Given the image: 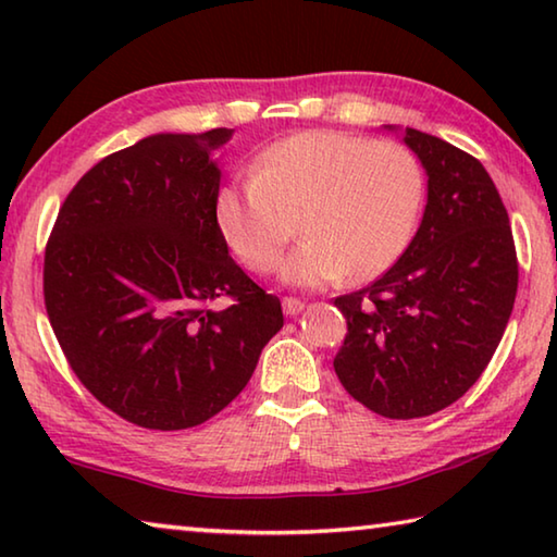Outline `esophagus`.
I'll use <instances>...</instances> for the list:
<instances>
[{"mask_svg":"<svg viewBox=\"0 0 557 557\" xmlns=\"http://www.w3.org/2000/svg\"><path fill=\"white\" fill-rule=\"evenodd\" d=\"M282 309H285V314L297 317L301 309H305V301L295 299V297H285V299H282Z\"/></svg>","mask_w":557,"mask_h":557,"instance_id":"obj_1","label":"esophagus"}]
</instances>
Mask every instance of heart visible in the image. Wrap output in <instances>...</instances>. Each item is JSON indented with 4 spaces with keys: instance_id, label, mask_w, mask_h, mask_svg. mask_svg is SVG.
Masks as SVG:
<instances>
[{
    "instance_id": "1",
    "label": "heart",
    "mask_w": 557,
    "mask_h": 557,
    "mask_svg": "<svg viewBox=\"0 0 557 557\" xmlns=\"http://www.w3.org/2000/svg\"><path fill=\"white\" fill-rule=\"evenodd\" d=\"M425 203V172L398 143L309 129L280 139L258 157L245 182L215 196V221L235 256L256 272L280 262L305 235L280 277L289 287H322L373 277L398 262Z\"/></svg>"
}]
</instances>
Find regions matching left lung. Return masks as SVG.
Instances as JSON below:
<instances>
[{
  "label": "left lung",
  "instance_id": "left-lung-1",
  "mask_svg": "<svg viewBox=\"0 0 557 557\" xmlns=\"http://www.w3.org/2000/svg\"><path fill=\"white\" fill-rule=\"evenodd\" d=\"M385 129L420 159L428 203L398 262L334 299L348 324L334 371L354 400L410 420L447 408L484 373L511 317L518 262L482 162L428 132Z\"/></svg>",
  "mask_w": 557,
  "mask_h": 557
}]
</instances>
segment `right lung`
Listing matches in <instances>:
<instances>
[{
	"label": "right lung",
	"mask_w": 557,
	"mask_h": 557,
	"mask_svg": "<svg viewBox=\"0 0 557 557\" xmlns=\"http://www.w3.org/2000/svg\"><path fill=\"white\" fill-rule=\"evenodd\" d=\"M231 137L159 132L106 157L73 186L46 245V312L73 373L139 428L213 418L285 324L215 221V152ZM219 298L230 305L211 308Z\"/></svg>",
	"instance_id": "right-lung-1"
}]
</instances>
